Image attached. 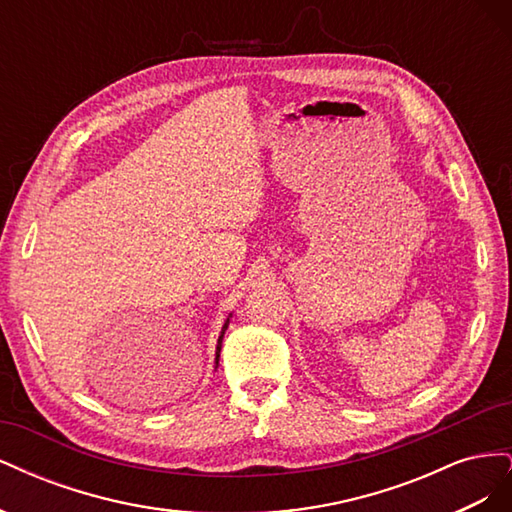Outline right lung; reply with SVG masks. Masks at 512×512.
<instances>
[{
  "label": "right lung",
  "mask_w": 512,
  "mask_h": 512,
  "mask_svg": "<svg viewBox=\"0 0 512 512\" xmlns=\"http://www.w3.org/2000/svg\"><path fill=\"white\" fill-rule=\"evenodd\" d=\"M228 329V320L224 322V327H222V333H220V339H218V354H215V356H218V359H220V350H222V339H224V331Z\"/></svg>",
  "instance_id": "add662e5"
}]
</instances>
